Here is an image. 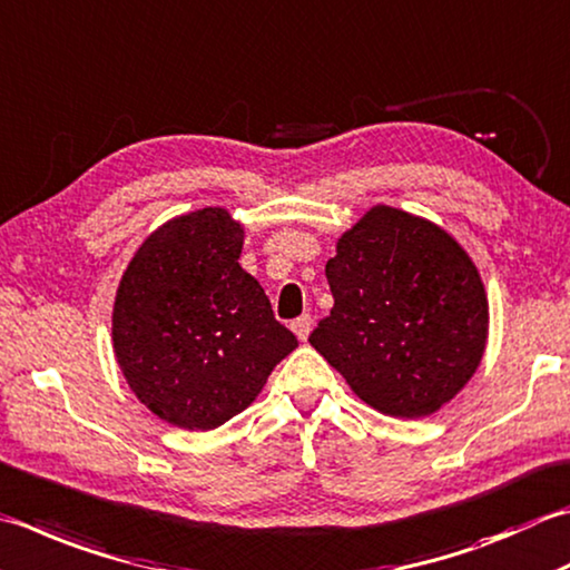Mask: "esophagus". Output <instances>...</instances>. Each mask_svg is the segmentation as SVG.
<instances>
[{"label":"esophagus","instance_id":"34e87169","mask_svg":"<svg viewBox=\"0 0 570 570\" xmlns=\"http://www.w3.org/2000/svg\"><path fill=\"white\" fill-rule=\"evenodd\" d=\"M311 326H314V318H311L308 314H304V316H298V318L292 321V331L296 333L298 341H306V338H308Z\"/></svg>","mask_w":570,"mask_h":570}]
</instances>
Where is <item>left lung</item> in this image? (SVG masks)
<instances>
[{
	"instance_id": "1",
	"label": "left lung",
	"mask_w": 570,
	"mask_h": 570,
	"mask_svg": "<svg viewBox=\"0 0 570 570\" xmlns=\"http://www.w3.org/2000/svg\"><path fill=\"white\" fill-rule=\"evenodd\" d=\"M326 278L333 308L308 343L363 403L428 417L470 383L487 348L489 301L452 234L375 205L341 234Z\"/></svg>"
}]
</instances>
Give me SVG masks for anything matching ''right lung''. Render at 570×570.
<instances>
[{
	"label": "right lung",
	"instance_id": "obj_1",
	"mask_svg": "<svg viewBox=\"0 0 570 570\" xmlns=\"http://www.w3.org/2000/svg\"><path fill=\"white\" fill-rule=\"evenodd\" d=\"M244 225L225 207L173 217L132 254L116 292L114 353L140 403L183 430L247 410L298 341L239 266Z\"/></svg>",
	"mask_w": 570,
	"mask_h": 570
}]
</instances>
